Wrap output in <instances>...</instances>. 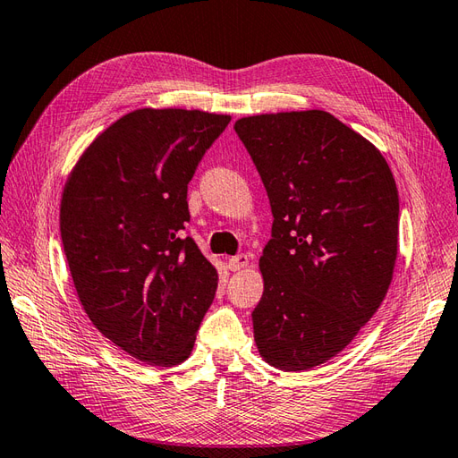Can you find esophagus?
Here are the masks:
<instances>
[{
	"mask_svg": "<svg viewBox=\"0 0 458 458\" xmlns=\"http://www.w3.org/2000/svg\"><path fill=\"white\" fill-rule=\"evenodd\" d=\"M248 263H250L248 255L246 253H238V255H233V258L228 259V269L230 271H240V269L246 267Z\"/></svg>",
	"mask_w": 458,
	"mask_h": 458,
	"instance_id": "obj_1",
	"label": "esophagus"
}]
</instances>
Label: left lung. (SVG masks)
<instances>
[{"label": "left lung", "instance_id": "obj_1", "mask_svg": "<svg viewBox=\"0 0 458 458\" xmlns=\"http://www.w3.org/2000/svg\"><path fill=\"white\" fill-rule=\"evenodd\" d=\"M233 131L273 215L255 344L269 365L308 370L347 347L385 301L398 253L396 181L373 144L326 111L246 116Z\"/></svg>", "mask_w": 458, "mask_h": 458}]
</instances>
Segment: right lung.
<instances>
[{
	"label": "right lung",
	"instance_id": "obj_1",
	"mask_svg": "<svg viewBox=\"0 0 458 458\" xmlns=\"http://www.w3.org/2000/svg\"><path fill=\"white\" fill-rule=\"evenodd\" d=\"M228 114L138 109L80 157L62 193L64 253L83 310L146 365L193 351L216 269L185 233L187 185Z\"/></svg>",
	"mask_w": 458,
	"mask_h": 458
}]
</instances>
